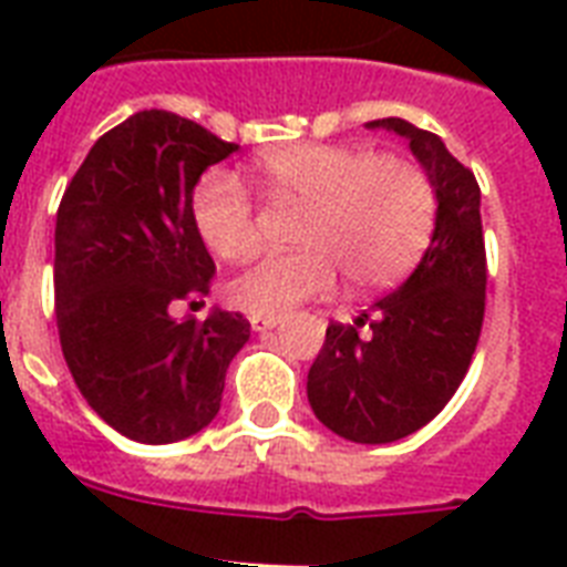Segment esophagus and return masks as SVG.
<instances>
[{
  "instance_id": "34e87169",
  "label": "esophagus",
  "mask_w": 567,
  "mask_h": 567,
  "mask_svg": "<svg viewBox=\"0 0 567 567\" xmlns=\"http://www.w3.org/2000/svg\"><path fill=\"white\" fill-rule=\"evenodd\" d=\"M279 323H282L279 318H261V315H252V318H249V327L256 329V332H270V329H276Z\"/></svg>"
}]
</instances>
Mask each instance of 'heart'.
Listing matches in <instances>:
<instances>
[{
    "label": "heart",
    "mask_w": 567,
    "mask_h": 567,
    "mask_svg": "<svg viewBox=\"0 0 567 567\" xmlns=\"http://www.w3.org/2000/svg\"><path fill=\"white\" fill-rule=\"evenodd\" d=\"M258 188L270 203L302 205L293 240L300 249L258 258L226 288L231 306L282 318L332 291L338 267L353 288L400 282L426 252L439 217L430 173L403 155H373L350 144H293L258 155ZM199 238L223 261L247 258L258 244L256 212L231 171H208L194 190Z\"/></svg>",
    "instance_id": "b5f03b06"
}]
</instances>
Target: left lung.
<instances>
[{
	"label": "left lung",
	"instance_id": "8db88e82",
	"mask_svg": "<svg viewBox=\"0 0 567 567\" xmlns=\"http://www.w3.org/2000/svg\"><path fill=\"white\" fill-rule=\"evenodd\" d=\"M368 128L409 141L439 196L435 231L412 276L355 327L329 323L306 391L311 412L336 435L391 444L426 426L471 368L485 315V244L480 185L439 135L400 117L371 120ZM364 322L369 336L359 339Z\"/></svg>",
	"mask_w": 567,
	"mask_h": 567
}]
</instances>
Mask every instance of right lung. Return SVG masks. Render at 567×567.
Returning <instances> with one entry per match:
<instances>
[{"label": "right lung", "mask_w": 567, "mask_h": 567, "mask_svg": "<svg viewBox=\"0 0 567 567\" xmlns=\"http://www.w3.org/2000/svg\"><path fill=\"white\" fill-rule=\"evenodd\" d=\"M238 146L173 111H137L96 141L55 220V318L75 385L102 421L141 444H173L220 412L249 320L171 306L208 293L214 261L194 188Z\"/></svg>", "instance_id": "obj_1"}]
</instances>
